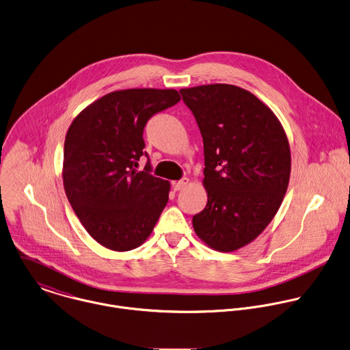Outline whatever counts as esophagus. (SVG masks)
<instances>
[{
	"label": "esophagus",
	"instance_id": "obj_1",
	"mask_svg": "<svg viewBox=\"0 0 350 350\" xmlns=\"http://www.w3.org/2000/svg\"><path fill=\"white\" fill-rule=\"evenodd\" d=\"M187 184H188V178L184 177V178H181L180 181L173 183V189H174V191H181L184 187H187Z\"/></svg>",
	"mask_w": 350,
	"mask_h": 350
}]
</instances>
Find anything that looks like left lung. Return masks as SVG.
<instances>
[{"mask_svg":"<svg viewBox=\"0 0 350 350\" xmlns=\"http://www.w3.org/2000/svg\"><path fill=\"white\" fill-rule=\"evenodd\" d=\"M203 137L207 204L196 234L221 252L255 240L277 214L291 177V148L275 114L230 84L180 90Z\"/></svg>","mask_w":350,"mask_h":350,"instance_id":"1","label":"left lung"}]
</instances>
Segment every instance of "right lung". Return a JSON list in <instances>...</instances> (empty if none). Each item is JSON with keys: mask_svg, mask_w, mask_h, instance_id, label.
<instances>
[{"mask_svg": "<svg viewBox=\"0 0 350 350\" xmlns=\"http://www.w3.org/2000/svg\"><path fill=\"white\" fill-rule=\"evenodd\" d=\"M176 90L110 92L70 124L64 144V188L88 234L113 251L137 248L169 200V183L154 177L143 131L157 113L180 100ZM144 154L143 172L135 167Z\"/></svg>", "mask_w": 350, "mask_h": 350, "instance_id": "obj_1", "label": "right lung"}]
</instances>
